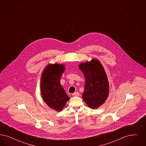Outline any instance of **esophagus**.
<instances>
[{
  "mask_svg": "<svg viewBox=\"0 0 146 146\" xmlns=\"http://www.w3.org/2000/svg\"><path fill=\"white\" fill-rule=\"evenodd\" d=\"M79 95H80V93L78 92H76L74 93L73 94V96H78Z\"/></svg>",
  "mask_w": 146,
  "mask_h": 146,
  "instance_id": "1",
  "label": "esophagus"
}]
</instances>
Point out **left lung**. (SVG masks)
<instances>
[{
  "label": "left lung",
  "instance_id": "obj_1",
  "mask_svg": "<svg viewBox=\"0 0 146 146\" xmlns=\"http://www.w3.org/2000/svg\"><path fill=\"white\" fill-rule=\"evenodd\" d=\"M79 67L85 78L82 98L90 108H96L105 102L109 94L106 73L100 61L96 59L81 64Z\"/></svg>",
  "mask_w": 146,
  "mask_h": 146
}]
</instances>
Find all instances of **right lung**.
Wrapping results in <instances>:
<instances>
[{"mask_svg": "<svg viewBox=\"0 0 146 146\" xmlns=\"http://www.w3.org/2000/svg\"><path fill=\"white\" fill-rule=\"evenodd\" d=\"M65 70L63 65L50 64L42 72L41 92L47 105L56 111H60L70 98L60 84L61 76Z\"/></svg>", "mask_w": 146, "mask_h": 146, "instance_id": "obj_1", "label": "right lung"}]
</instances>
